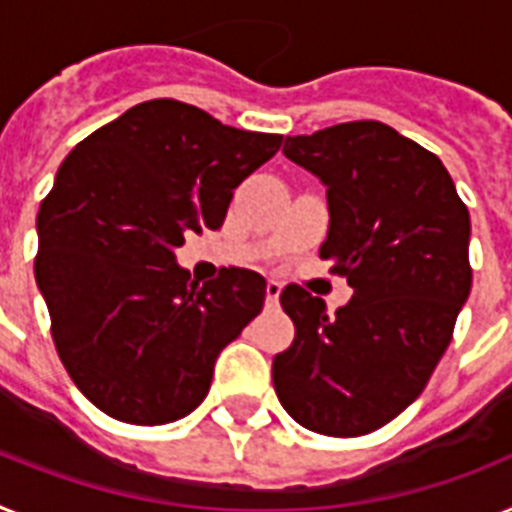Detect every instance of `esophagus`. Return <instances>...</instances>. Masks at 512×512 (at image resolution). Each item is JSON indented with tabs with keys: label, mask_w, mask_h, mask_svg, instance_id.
<instances>
[{
	"label": "esophagus",
	"mask_w": 512,
	"mask_h": 512,
	"mask_svg": "<svg viewBox=\"0 0 512 512\" xmlns=\"http://www.w3.org/2000/svg\"><path fill=\"white\" fill-rule=\"evenodd\" d=\"M280 293H282L280 280L266 282V303H269V306H277V301H280Z\"/></svg>",
	"instance_id": "34e87169"
}]
</instances>
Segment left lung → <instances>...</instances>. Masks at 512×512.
Listing matches in <instances>:
<instances>
[{
    "label": "left lung",
    "mask_w": 512,
    "mask_h": 512,
    "mask_svg": "<svg viewBox=\"0 0 512 512\" xmlns=\"http://www.w3.org/2000/svg\"><path fill=\"white\" fill-rule=\"evenodd\" d=\"M282 154L327 188L322 259L353 298L335 316L280 295L295 340L272 361L282 408L311 432L369 434L421 395L471 293V217L432 151L377 120L287 135Z\"/></svg>",
    "instance_id": "obj_1"
}]
</instances>
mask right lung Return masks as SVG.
Masks as SVG:
<instances>
[{
	"label": "right lung",
	"mask_w": 512,
	"mask_h": 512,
	"mask_svg": "<svg viewBox=\"0 0 512 512\" xmlns=\"http://www.w3.org/2000/svg\"><path fill=\"white\" fill-rule=\"evenodd\" d=\"M282 135L222 125L154 99L80 141L38 209L36 285L78 390L128 424L196 411L214 363L264 306L266 282L222 269L198 285L177 264L188 232L219 230L232 190Z\"/></svg>",
	"instance_id": "right-lung-1"
}]
</instances>
